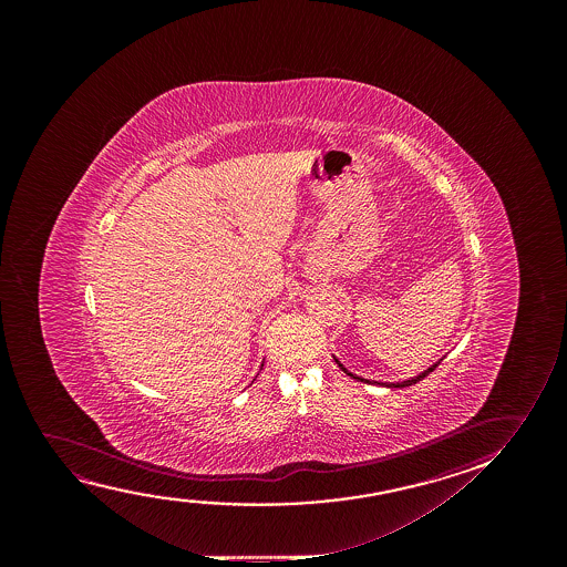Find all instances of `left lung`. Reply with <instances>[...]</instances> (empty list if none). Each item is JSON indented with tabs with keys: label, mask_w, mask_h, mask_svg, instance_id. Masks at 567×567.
<instances>
[{
	"label": "left lung",
	"mask_w": 567,
	"mask_h": 567,
	"mask_svg": "<svg viewBox=\"0 0 567 567\" xmlns=\"http://www.w3.org/2000/svg\"><path fill=\"white\" fill-rule=\"evenodd\" d=\"M333 360L337 362V365L341 368L342 372L347 373V375H350L352 380L358 381H364V383H378V385H381V388H389V389H395V388H409V385H412V383H416V381L424 380L426 378L427 373L432 372L434 370L435 365L440 364L442 360H437V362H434L432 365H427L426 370L424 372L416 373L414 378H409V380L403 381H373V380H365V378H362V375H357V373L349 372L344 365L341 364V360L339 358L334 357Z\"/></svg>",
	"instance_id": "left-lung-1"
}]
</instances>
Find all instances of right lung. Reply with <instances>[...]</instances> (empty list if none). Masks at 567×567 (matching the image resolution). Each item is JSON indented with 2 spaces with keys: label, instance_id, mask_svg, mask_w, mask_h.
Masks as SVG:
<instances>
[{
  "label": "right lung",
  "instance_id": "1",
  "mask_svg": "<svg viewBox=\"0 0 567 567\" xmlns=\"http://www.w3.org/2000/svg\"><path fill=\"white\" fill-rule=\"evenodd\" d=\"M261 368H264V364H261Z\"/></svg>",
  "mask_w": 567,
  "mask_h": 567
}]
</instances>
